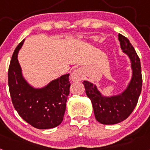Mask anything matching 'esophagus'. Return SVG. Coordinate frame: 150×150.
I'll use <instances>...</instances> for the list:
<instances>
[{"mask_svg":"<svg viewBox=\"0 0 150 150\" xmlns=\"http://www.w3.org/2000/svg\"><path fill=\"white\" fill-rule=\"evenodd\" d=\"M83 79V73L82 70L80 69H77L73 71L72 74L71 75V79L74 82H79L81 81Z\"/></svg>","mask_w":150,"mask_h":150,"instance_id":"esophagus-1","label":"esophagus"}]
</instances>
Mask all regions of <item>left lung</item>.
<instances>
[{"label":"left lung","mask_w":150,"mask_h":150,"mask_svg":"<svg viewBox=\"0 0 150 150\" xmlns=\"http://www.w3.org/2000/svg\"><path fill=\"white\" fill-rule=\"evenodd\" d=\"M119 40L122 52L132 63V76L125 90L118 95H102L95 85L83 81L86 93L91 100L95 119L104 125H113L124 121L133 112L142 89V74L140 61L134 48L128 38L119 34Z\"/></svg>","instance_id":"obj_1"}]
</instances>
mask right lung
I'll return each instance as SVG.
<instances>
[{"label":"right lung","instance_id":"right-lung-1","mask_svg":"<svg viewBox=\"0 0 150 150\" xmlns=\"http://www.w3.org/2000/svg\"><path fill=\"white\" fill-rule=\"evenodd\" d=\"M25 40L17 46L8 70V85L14 108L25 122L38 129L58 126L63 120L71 83L67 74L35 88L22 76L18 53Z\"/></svg>","mask_w":150,"mask_h":150}]
</instances>
